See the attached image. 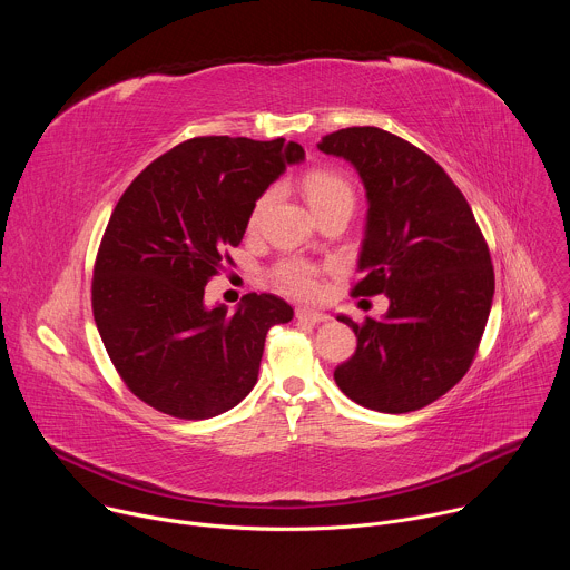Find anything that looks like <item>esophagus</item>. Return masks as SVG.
I'll list each match as a JSON object with an SVG mask.
<instances>
[{
	"label": "esophagus",
	"mask_w": 570,
	"mask_h": 570,
	"mask_svg": "<svg viewBox=\"0 0 570 570\" xmlns=\"http://www.w3.org/2000/svg\"><path fill=\"white\" fill-rule=\"evenodd\" d=\"M295 317L302 322H311V324H320V322H327L330 315L327 313H320V311H308V308H297Z\"/></svg>",
	"instance_id": "obj_1"
}]
</instances>
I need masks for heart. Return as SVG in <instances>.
<instances>
[{
    "instance_id": "obj_1",
    "label": "heart",
    "mask_w": 570,
    "mask_h": 570,
    "mask_svg": "<svg viewBox=\"0 0 570 570\" xmlns=\"http://www.w3.org/2000/svg\"><path fill=\"white\" fill-rule=\"evenodd\" d=\"M302 191L313 212L324 209V207H334V205H350V207L354 205V191H352L350 183L334 171L317 169V171L306 174L302 180ZM273 200H275V191H266L255 203L253 214H250L253 227L259 223L264 212L273 205ZM275 279L284 291L299 295V297H313L320 291L317 271L302 259H288V262L279 264L275 271Z\"/></svg>"
}]
</instances>
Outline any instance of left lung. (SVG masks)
Instances as JSON below:
<instances>
[{
	"instance_id": "left-lung-1",
	"label": "left lung",
	"mask_w": 570,
	"mask_h": 570,
	"mask_svg": "<svg viewBox=\"0 0 570 570\" xmlns=\"http://www.w3.org/2000/svg\"><path fill=\"white\" fill-rule=\"evenodd\" d=\"M317 148L356 169L367 198L354 295L390 299L356 324V352L334 379L379 413H411L469 370L494 299V268L469 203L438 161L374 126L324 135Z\"/></svg>"
}]
</instances>
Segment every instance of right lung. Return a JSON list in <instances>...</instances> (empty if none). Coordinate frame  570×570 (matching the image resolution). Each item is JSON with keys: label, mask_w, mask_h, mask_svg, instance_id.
<instances>
[{"label": "right lung", "mask_w": 570, "mask_h": 570, "mask_svg": "<svg viewBox=\"0 0 570 570\" xmlns=\"http://www.w3.org/2000/svg\"><path fill=\"white\" fill-rule=\"evenodd\" d=\"M304 148L284 137H194L119 198L97 255L92 311L112 365L135 396L180 420L216 417L257 383L266 334L293 320L271 293L227 315L205 286L246 234L255 203Z\"/></svg>", "instance_id": "add662e5"}]
</instances>
